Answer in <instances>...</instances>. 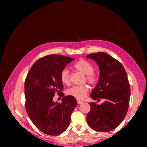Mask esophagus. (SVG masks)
I'll return each mask as SVG.
<instances>
[{
	"label": "esophagus",
	"instance_id": "1",
	"mask_svg": "<svg viewBox=\"0 0 147 147\" xmlns=\"http://www.w3.org/2000/svg\"><path fill=\"white\" fill-rule=\"evenodd\" d=\"M77 102H78V104H83V101H82V100H77Z\"/></svg>",
	"mask_w": 147,
	"mask_h": 147
}]
</instances>
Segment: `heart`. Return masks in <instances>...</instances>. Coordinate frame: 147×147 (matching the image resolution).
<instances>
[{"label": "heart", "instance_id": "1", "mask_svg": "<svg viewBox=\"0 0 147 147\" xmlns=\"http://www.w3.org/2000/svg\"><path fill=\"white\" fill-rule=\"evenodd\" d=\"M73 67L77 71H79L86 75L87 82L91 84H95L98 81L96 74L93 72L94 67L92 63L85 59H80L74 64ZM60 78L61 82L65 85H69L71 83L69 72L67 69H64L61 72ZM89 91L88 85L74 86L67 90L68 95L73 96L77 99L82 100L85 97L87 93Z\"/></svg>", "mask_w": 147, "mask_h": 147}]
</instances>
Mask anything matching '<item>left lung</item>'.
<instances>
[{
  "label": "left lung",
  "mask_w": 147,
  "mask_h": 147,
  "mask_svg": "<svg viewBox=\"0 0 147 147\" xmlns=\"http://www.w3.org/2000/svg\"><path fill=\"white\" fill-rule=\"evenodd\" d=\"M86 57L94 60L100 69L98 82L90 96L98 102L105 100L100 105L90 103L87 123L97 131H111L119 125L128 110L131 91L126 72L119 61L106 53H93Z\"/></svg>",
  "instance_id": "obj_1"
}]
</instances>
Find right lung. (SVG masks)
<instances>
[{"label":"right lung","mask_w":147,"mask_h":147,"mask_svg":"<svg viewBox=\"0 0 147 147\" xmlns=\"http://www.w3.org/2000/svg\"><path fill=\"white\" fill-rule=\"evenodd\" d=\"M74 59L52 54L37 60L30 68L24 82L25 107L37 128L48 135H60L70 124L71 115L77 105L73 96H63L61 103L54 102L55 93L61 92L63 85L60 74L65 65Z\"/></svg>","instance_id":"add662e5"}]
</instances>
